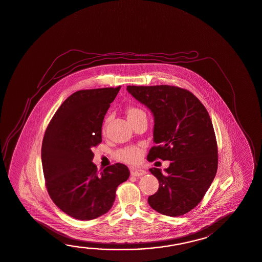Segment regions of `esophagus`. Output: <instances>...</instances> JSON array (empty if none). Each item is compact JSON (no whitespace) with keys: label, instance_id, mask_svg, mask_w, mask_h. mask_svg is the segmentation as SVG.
<instances>
[{"label":"esophagus","instance_id":"34e87169","mask_svg":"<svg viewBox=\"0 0 262 262\" xmlns=\"http://www.w3.org/2000/svg\"><path fill=\"white\" fill-rule=\"evenodd\" d=\"M145 173H146L145 170H141V169H139V168H132L131 169V174L133 177H141V176H143Z\"/></svg>","mask_w":262,"mask_h":262}]
</instances>
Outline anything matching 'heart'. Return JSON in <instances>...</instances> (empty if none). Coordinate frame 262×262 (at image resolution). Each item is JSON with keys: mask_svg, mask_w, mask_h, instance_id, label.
<instances>
[{"mask_svg": "<svg viewBox=\"0 0 262 262\" xmlns=\"http://www.w3.org/2000/svg\"><path fill=\"white\" fill-rule=\"evenodd\" d=\"M141 114H145V112L139 107L131 106L128 108V119L134 118V117L141 115ZM105 124H106V122H105ZM140 155H141V152H140V149L136 146L124 147L122 149H120L119 151H117L115 154L117 159H119L121 161H124V162H129V163L137 162L140 159Z\"/></svg>", "mask_w": 262, "mask_h": 262, "instance_id": "obj_1", "label": "heart"}]
</instances>
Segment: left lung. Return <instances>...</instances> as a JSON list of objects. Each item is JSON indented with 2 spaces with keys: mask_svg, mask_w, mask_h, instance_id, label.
<instances>
[{
  "mask_svg": "<svg viewBox=\"0 0 262 262\" xmlns=\"http://www.w3.org/2000/svg\"><path fill=\"white\" fill-rule=\"evenodd\" d=\"M127 91L155 117L157 145L147 159L170 161L166 173L150 169L159 187L148 203L163 215H184L202 201L217 172L218 146L208 112L191 92L174 85H127Z\"/></svg>",
  "mask_w": 262,
  "mask_h": 262,
  "instance_id": "left-lung-1",
  "label": "left lung"
}]
</instances>
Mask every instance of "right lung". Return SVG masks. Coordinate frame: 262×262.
Here are the masks:
<instances>
[{"label": "right lung", "instance_id": "obj_1", "mask_svg": "<svg viewBox=\"0 0 262 262\" xmlns=\"http://www.w3.org/2000/svg\"><path fill=\"white\" fill-rule=\"evenodd\" d=\"M121 89L83 90L68 97L49 122L41 147L51 199L74 219H96L110 210L116 189L130 171L116 163L98 170L92 147L102 142L104 115Z\"/></svg>", "mask_w": 262, "mask_h": 262}]
</instances>
